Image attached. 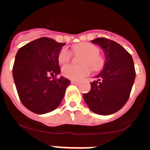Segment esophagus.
Wrapping results in <instances>:
<instances>
[{
	"instance_id": "obj_1",
	"label": "esophagus",
	"mask_w": 150,
	"mask_h": 150,
	"mask_svg": "<svg viewBox=\"0 0 150 150\" xmlns=\"http://www.w3.org/2000/svg\"><path fill=\"white\" fill-rule=\"evenodd\" d=\"M71 83L74 85H78L79 83V81H74V80H71Z\"/></svg>"
}]
</instances>
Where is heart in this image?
Masks as SVG:
<instances>
[{"instance_id":"b5f03b06","label":"heart","mask_w":150,"mask_h":150,"mask_svg":"<svg viewBox=\"0 0 150 150\" xmlns=\"http://www.w3.org/2000/svg\"><path fill=\"white\" fill-rule=\"evenodd\" d=\"M74 53L83 54L80 58V65L67 64L62 69L64 77L72 80H79L88 76L91 72V67L94 71H98L104 66V58L98 53L99 50L95 45L89 43H81L72 48ZM71 52L66 48H62L58 55V60L62 64L67 63L71 59Z\"/></svg>"}]
</instances>
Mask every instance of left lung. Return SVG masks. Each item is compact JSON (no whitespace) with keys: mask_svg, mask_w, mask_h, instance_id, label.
Returning <instances> with one entry per match:
<instances>
[{"mask_svg":"<svg viewBox=\"0 0 150 150\" xmlns=\"http://www.w3.org/2000/svg\"><path fill=\"white\" fill-rule=\"evenodd\" d=\"M91 43L101 47L105 62L83 98L93 112L110 115L122 108L128 100L136 75L134 64L132 55L115 41L100 38Z\"/></svg>","mask_w":150,"mask_h":150,"instance_id":"8db88e82","label":"left lung"}]
</instances>
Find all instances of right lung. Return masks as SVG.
Masks as SVG:
<instances>
[{
    "instance_id": "right-lung-1",
    "label": "right lung",
    "mask_w": 150,
    "mask_h": 150,
    "mask_svg": "<svg viewBox=\"0 0 150 150\" xmlns=\"http://www.w3.org/2000/svg\"><path fill=\"white\" fill-rule=\"evenodd\" d=\"M65 43L40 38L17 52L13 76L18 97L25 107L37 114H44L59 107L71 81L61 73L58 55ZM50 75L55 77L52 78Z\"/></svg>"
}]
</instances>
